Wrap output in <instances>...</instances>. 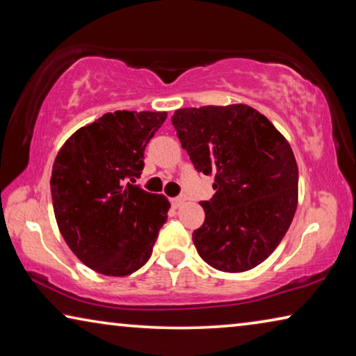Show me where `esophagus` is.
Returning <instances> with one entry per match:
<instances>
[{
    "instance_id": "1",
    "label": "esophagus",
    "mask_w": 356,
    "mask_h": 356,
    "mask_svg": "<svg viewBox=\"0 0 356 356\" xmlns=\"http://www.w3.org/2000/svg\"><path fill=\"white\" fill-rule=\"evenodd\" d=\"M171 202H172V206L174 207H180V206H182V204L185 202V197L184 196H179V197H174V200H171Z\"/></svg>"
}]
</instances>
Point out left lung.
<instances>
[{
  "mask_svg": "<svg viewBox=\"0 0 356 356\" xmlns=\"http://www.w3.org/2000/svg\"><path fill=\"white\" fill-rule=\"evenodd\" d=\"M172 125L197 172L215 180L213 197L201 202L206 220L193 232L197 252L220 272L257 267L280 245L297 210L291 144L245 104L180 108Z\"/></svg>",
  "mask_w": 356,
  "mask_h": 356,
  "instance_id": "8db88e82",
  "label": "left lung"
}]
</instances>
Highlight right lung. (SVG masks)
<instances>
[{
    "mask_svg": "<svg viewBox=\"0 0 356 356\" xmlns=\"http://www.w3.org/2000/svg\"><path fill=\"white\" fill-rule=\"evenodd\" d=\"M166 111H114L78 129L53 163L50 186L59 232L94 272L127 276L152 254L171 204L135 182L144 149Z\"/></svg>",
    "mask_w": 356,
    "mask_h": 356,
    "instance_id": "obj_1",
    "label": "right lung"
}]
</instances>
